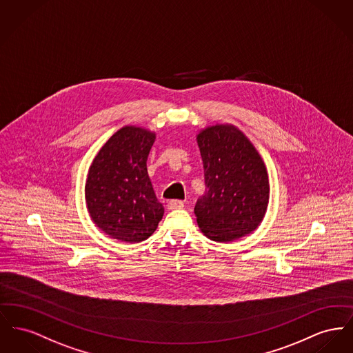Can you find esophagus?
Listing matches in <instances>:
<instances>
[{
    "label": "esophagus",
    "mask_w": 353,
    "mask_h": 353,
    "mask_svg": "<svg viewBox=\"0 0 353 353\" xmlns=\"http://www.w3.org/2000/svg\"><path fill=\"white\" fill-rule=\"evenodd\" d=\"M168 209L169 210H176V209H183L184 208V201H181V200H170L169 203H168Z\"/></svg>",
    "instance_id": "1"
}]
</instances>
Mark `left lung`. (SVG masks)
<instances>
[{
  "label": "left lung",
  "mask_w": 353,
  "mask_h": 353,
  "mask_svg": "<svg viewBox=\"0 0 353 353\" xmlns=\"http://www.w3.org/2000/svg\"><path fill=\"white\" fill-rule=\"evenodd\" d=\"M205 192L196 203L197 224L208 239L234 241L256 230L270 203L267 166L234 125L207 126L197 134Z\"/></svg>",
  "instance_id": "left-lung-1"
}]
</instances>
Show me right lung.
Returning <instances> with one entry per match:
<instances>
[{"label":"right lung","mask_w":353,"mask_h":353,"mask_svg":"<svg viewBox=\"0 0 353 353\" xmlns=\"http://www.w3.org/2000/svg\"><path fill=\"white\" fill-rule=\"evenodd\" d=\"M154 140V132L126 125L101 146L89 166L85 183L89 216L114 240L144 241L164 216L146 170Z\"/></svg>","instance_id":"right-lung-1"}]
</instances>
